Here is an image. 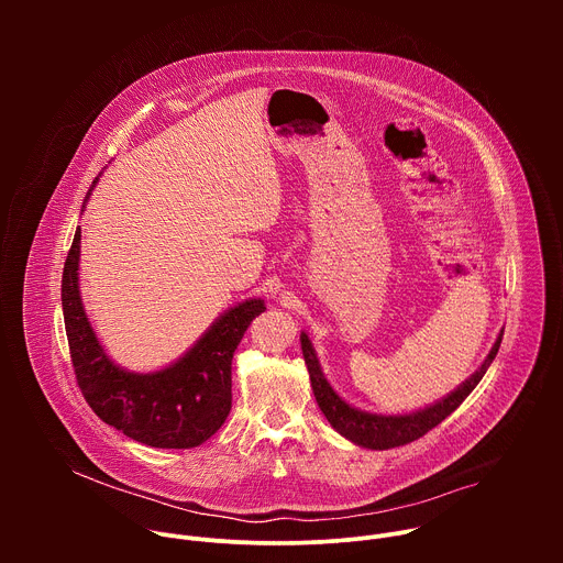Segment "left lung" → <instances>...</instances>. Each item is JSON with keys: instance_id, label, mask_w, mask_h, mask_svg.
<instances>
[{"instance_id": "obj_1", "label": "left lung", "mask_w": 563, "mask_h": 563, "mask_svg": "<svg viewBox=\"0 0 563 563\" xmlns=\"http://www.w3.org/2000/svg\"><path fill=\"white\" fill-rule=\"evenodd\" d=\"M501 339H504V332L499 334V339H497L495 347L490 350L488 358L484 361V365H481L478 372L472 374L459 389H454L450 396H445L443 400H439V404H434L421 412L400 415V417H378V415H367L356 408H350L345 400L330 387L323 372H320L313 347L305 334H300V345H302V356H305V363L309 369L311 389L318 400V408L323 410V415L328 417L332 428L339 434H343L345 439H350L363 448L389 450V448H398V445H406V443L421 439L432 428H437L443 419H448L467 398V394L476 387V383L484 378L486 369L490 367V363L495 361V356L499 352Z\"/></svg>"}]
</instances>
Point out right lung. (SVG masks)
<instances>
[{
	"instance_id": "add662e5",
	"label": "right lung",
	"mask_w": 563,
	"mask_h": 563,
	"mask_svg": "<svg viewBox=\"0 0 563 563\" xmlns=\"http://www.w3.org/2000/svg\"><path fill=\"white\" fill-rule=\"evenodd\" d=\"M77 263L79 227L64 263L62 311L75 380L91 410L151 448L183 450L205 443L231 410V358L265 302L252 298L229 309L172 367L131 374L104 354L89 325L77 289Z\"/></svg>"
}]
</instances>
